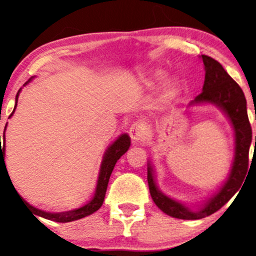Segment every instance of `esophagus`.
Segmentation results:
<instances>
[{"label":"esophagus","mask_w":256,"mask_h":256,"mask_svg":"<svg viewBox=\"0 0 256 256\" xmlns=\"http://www.w3.org/2000/svg\"><path fill=\"white\" fill-rule=\"evenodd\" d=\"M130 136L132 142H140L142 137L144 136V126L140 124V122H134L130 128Z\"/></svg>","instance_id":"1"}]
</instances>
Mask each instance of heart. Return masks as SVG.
I'll return each instance as SVG.
<instances>
[{
	"label": "heart",
	"mask_w": 256,
	"mask_h": 256,
	"mask_svg": "<svg viewBox=\"0 0 256 256\" xmlns=\"http://www.w3.org/2000/svg\"><path fill=\"white\" fill-rule=\"evenodd\" d=\"M165 78V73L162 71H156L152 74V82H158V80H162V79ZM173 94H174V88L171 86L167 91V96H172Z\"/></svg>",
	"instance_id": "b5f03b06"
}]
</instances>
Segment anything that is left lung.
<instances>
[{"label":"left lung","mask_w":256,"mask_h":256,"mask_svg":"<svg viewBox=\"0 0 256 256\" xmlns=\"http://www.w3.org/2000/svg\"><path fill=\"white\" fill-rule=\"evenodd\" d=\"M204 64V84L202 92L196 96L190 106L210 104L219 107L230 120L234 131V158L230 174L222 188L198 210L164 195L155 182L150 162L148 165V185L155 204L173 218L184 220L202 219L216 213L240 190L249 168V149L252 144V128L246 113V101L240 85L232 79L218 61L207 55H201ZM256 146V136H255Z\"/></svg>","instance_id":"obj_1"}]
</instances>
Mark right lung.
Returning <instances> with one entry per match:
<instances>
[{
	"mask_svg": "<svg viewBox=\"0 0 256 256\" xmlns=\"http://www.w3.org/2000/svg\"><path fill=\"white\" fill-rule=\"evenodd\" d=\"M32 79V78H31ZM28 79V82L31 80ZM28 82H26L25 84H28ZM19 92L20 90L18 91L16 98V106H14V110L12 112V114L10 116V118L13 116L14 110L16 108V104H18V98H19ZM7 126V125H6ZM6 131V128H4ZM1 140V136H0ZM4 146H1L0 142V171H1V166H4L6 168V164H4V155H6V140H4ZM131 144V140L128 137V134H122L114 140L112 144L108 146L107 150H106L104 158H102L101 162V167H100V173H98V184H96V190L95 194H94V198L88 202L86 204H84L83 207L77 208V210H68V212H61V213H50V212H44L42 210H38V208L32 207L31 204H28V202L24 201V198L22 200L24 202V204L28 206V208H31V210L34 212L36 216H42V218L52 220V222H73V220H78L84 218V216H90V214L95 213L96 210H98L101 208L102 204H104V200L106 196V192H107V186H108V182H110V177L113 172L114 166H116V161L119 160L122 155L125 154L126 152L128 150ZM7 171V168H6ZM8 173V172H7ZM19 195V194H18ZM22 198V196H19Z\"/></svg>",
	"mask_w": 256,
	"mask_h": 256,
	"instance_id": "right-lung-1",
	"label": "right lung"
}]
</instances>
